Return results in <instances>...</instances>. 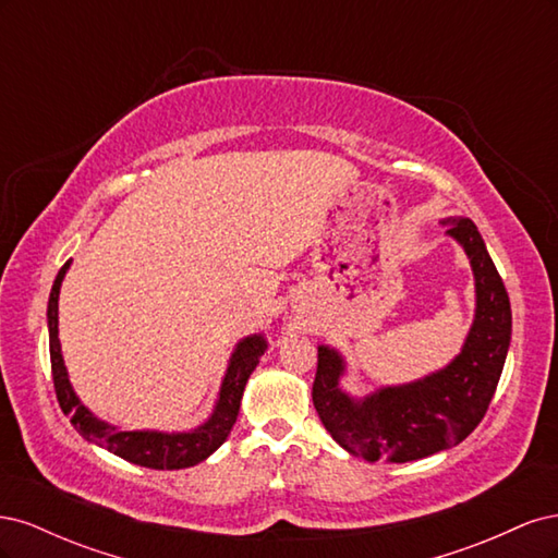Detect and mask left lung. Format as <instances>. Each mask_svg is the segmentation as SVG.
I'll return each mask as SVG.
<instances>
[{
    "label": "left lung",
    "instance_id": "8db88e82",
    "mask_svg": "<svg viewBox=\"0 0 558 558\" xmlns=\"http://www.w3.org/2000/svg\"><path fill=\"white\" fill-rule=\"evenodd\" d=\"M442 226L465 248L477 286L475 324L459 356L426 379L356 402L337 384L344 369L340 353L318 347L314 408L332 440L369 463L418 461L463 442L492 404L508 356L512 310L496 265L475 223L447 218Z\"/></svg>",
    "mask_w": 558,
    "mask_h": 558
}]
</instances>
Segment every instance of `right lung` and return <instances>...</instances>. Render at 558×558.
I'll return each instance as SVG.
<instances>
[{
    "instance_id": "obj_1",
    "label": "right lung",
    "mask_w": 558,
    "mask_h": 558,
    "mask_svg": "<svg viewBox=\"0 0 558 558\" xmlns=\"http://www.w3.org/2000/svg\"><path fill=\"white\" fill-rule=\"evenodd\" d=\"M66 267H70V260L60 267V272L53 281V291H50V298H48V342H50V373H53L56 396L62 412L70 416L72 426L86 437V440L97 442L99 447H107L116 456H121V459L144 468L179 470V468H189L205 461L209 453H214L226 442L230 428L234 426V421H238L244 386L265 351L263 337L260 335L246 337V340L238 347V351L232 353L221 393H218L216 410L205 426H199L191 433H174V435L148 433V430H118L105 424V421L95 418L86 408H83L72 391L70 379H66V369H64L60 340H58V295H60V283L64 279Z\"/></svg>"
}]
</instances>
